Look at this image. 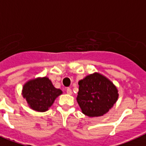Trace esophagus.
Wrapping results in <instances>:
<instances>
[{
    "label": "esophagus",
    "instance_id": "esophagus-1",
    "mask_svg": "<svg viewBox=\"0 0 146 146\" xmlns=\"http://www.w3.org/2000/svg\"><path fill=\"white\" fill-rule=\"evenodd\" d=\"M66 93L68 94V95H72V90L70 88H67V89H66Z\"/></svg>",
    "mask_w": 146,
    "mask_h": 146
}]
</instances>
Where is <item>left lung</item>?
<instances>
[{"mask_svg": "<svg viewBox=\"0 0 146 146\" xmlns=\"http://www.w3.org/2000/svg\"><path fill=\"white\" fill-rule=\"evenodd\" d=\"M76 98L85 115L95 117L108 113L118 98V90L113 83L98 73L80 80Z\"/></svg>", "mask_w": 146, "mask_h": 146, "instance_id": "left-lung-1", "label": "left lung"}]
</instances>
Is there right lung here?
<instances>
[{
	"instance_id": "obj_1",
	"label": "right lung",
	"mask_w": 146,
	"mask_h": 146,
	"mask_svg": "<svg viewBox=\"0 0 146 146\" xmlns=\"http://www.w3.org/2000/svg\"><path fill=\"white\" fill-rule=\"evenodd\" d=\"M62 93L61 90L56 89L46 76L29 80L22 90V95L29 108L38 112L48 111L54 100Z\"/></svg>"
}]
</instances>
